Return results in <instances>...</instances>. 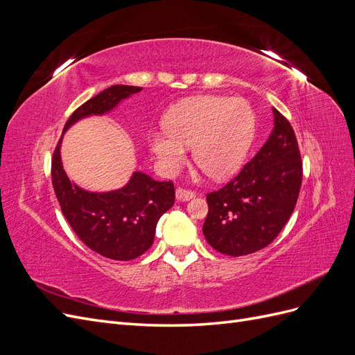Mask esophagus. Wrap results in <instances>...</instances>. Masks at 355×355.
Here are the masks:
<instances>
[{
  "instance_id": "34e87169",
  "label": "esophagus",
  "mask_w": 355,
  "mask_h": 355,
  "mask_svg": "<svg viewBox=\"0 0 355 355\" xmlns=\"http://www.w3.org/2000/svg\"><path fill=\"white\" fill-rule=\"evenodd\" d=\"M196 197V194L192 191H187V189H182V188H178L176 189V200L180 201V202H185V201H189Z\"/></svg>"
}]
</instances>
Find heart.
<instances>
[{"mask_svg": "<svg viewBox=\"0 0 355 355\" xmlns=\"http://www.w3.org/2000/svg\"><path fill=\"white\" fill-rule=\"evenodd\" d=\"M166 130L149 133L148 142L161 170L175 175L185 166L192 148L196 163L213 179L237 171L254 137V112L241 98L194 96L166 114Z\"/></svg>", "mask_w": 355, "mask_h": 355, "instance_id": "1", "label": "heart"}]
</instances>
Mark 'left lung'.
Returning a JSON list of instances; mask_svg holds the SVG:
<instances>
[{"label": "left lung", "instance_id": "8db88e82", "mask_svg": "<svg viewBox=\"0 0 355 355\" xmlns=\"http://www.w3.org/2000/svg\"><path fill=\"white\" fill-rule=\"evenodd\" d=\"M274 128L237 178L207 196V243L244 256L271 244L292 216L302 185V161L292 125L272 108Z\"/></svg>", "mask_w": 355, "mask_h": 355}]
</instances>
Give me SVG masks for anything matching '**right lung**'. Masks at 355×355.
I'll return each mask as SVG.
<instances>
[{
	"label": "right lung",
	"mask_w": 355,
	"mask_h": 355,
	"mask_svg": "<svg viewBox=\"0 0 355 355\" xmlns=\"http://www.w3.org/2000/svg\"><path fill=\"white\" fill-rule=\"evenodd\" d=\"M142 87L116 84L81 105L63 127L51 159V180L63 216L78 239L96 253L114 261H132L154 243L158 219L175 204L171 182H158L144 171H133L123 188L96 192L69 179L62 164V139L84 118L112 112Z\"/></svg>",
	"instance_id": "1"
}]
</instances>
